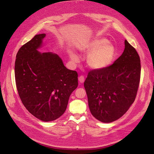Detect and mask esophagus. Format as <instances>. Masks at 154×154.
Returning <instances> with one entry per match:
<instances>
[{"label": "esophagus", "instance_id": "esophagus-1", "mask_svg": "<svg viewBox=\"0 0 154 154\" xmlns=\"http://www.w3.org/2000/svg\"><path fill=\"white\" fill-rule=\"evenodd\" d=\"M79 80L80 83H83L85 81V77L83 75H80L79 77Z\"/></svg>", "mask_w": 154, "mask_h": 154}]
</instances>
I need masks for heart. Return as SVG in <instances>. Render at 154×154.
Wrapping results in <instances>:
<instances>
[{
    "instance_id": "1",
    "label": "heart",
    "mask_w": 154,
    "mask_h": 154,
    "mask_svg": "<svg viewBox=\"0 0 154 154\" xmlns=\"http://www.w3.org/2000/svg\"><path fill=\"white\" fill-rule=\"evenodd\" d=\"M80 50L89 54L87 57L88 64L94 69H102L109 66L116 56L115 47L104 38L94 39L81 46ZM71 57L74 61H79L77 55L72 54Z\"/></svg>"
}]
</instances>
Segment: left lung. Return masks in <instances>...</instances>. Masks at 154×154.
<instances>
[{"label": "left lung", "mask_w": 154, "mask_h": 154, "mask_svg": "<svg viewBox=\"0 0 154 154\" xmlns=\"http://www.w3.org/2000/svg\"><path fill=\"white\" fill-rule=\"evenodd\" d=\"M140 76L139 55L125 40L122 54L112 64L88 74L84 87L92 115L105 123L123 116L135 100Z\"/></svg>", "instance_id": "obj_1"}]
</instances>
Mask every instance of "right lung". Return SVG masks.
Segmentation results:
<instances>
[{"mask_svg": "<svg viewBox=\"0 0 154 154\" xmlns=\"http://www.w3.org/2000/svg\"><path fill=\"white\" fill-rule=\"evenodd\" d=\"M45 36L36 35L19 49L14 74L22 103L35 117L48 122L66 111L78 86V74L66 68L57 54L37 51Z\"/></svg>", "mask_w": 154, "mask_h": 154, "instance_id": "right-lung-1", "label": "right lung"}]
</instances>
